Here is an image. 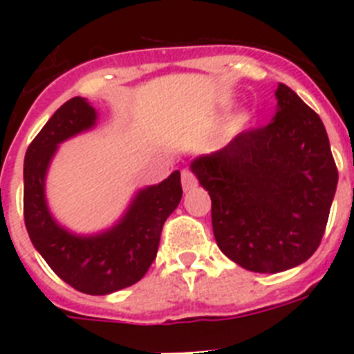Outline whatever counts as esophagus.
Instances as JSON below:
<instances>
[{
    "mask_svg": "<svg viewBox=\"0 0 354 354\" xmlns=\"http://www.w3.org/2000/svg\"><path fill=\"white\" fill-rule=\"evenodd\" d=\"M196 177L192 174L189 170H184L183 171V189L184 192H192V189H195L196 187Z\"/></svg>",
    "mask_w": 354,
    "mask_h": 354,
    "instance_id": "34e87169",
    "label": "esophagus"
}]
</instances>
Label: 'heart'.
<instances>
[{
    "label": "heart",
    "instance_id": "b5f03b06",
    "mask_svg": "<svg viewBox=\"0 0 354 354\" xmlns=\"http://www.w3.org/2000/svg\"><path fill=\"white\" fill-rule=\"evenodd\" d=\"M246 122H248V115H239V117H237L236 120L230 124V127H228V133L237 134L239 131H243V127L246 126Z\"/></svg>",
    "mask_w": 354,
    "mask_h": 354
}]
</instances>
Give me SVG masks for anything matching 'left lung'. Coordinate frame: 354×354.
<instances>
[{
    "label": "left lung",
    "instance_id": "obj_1",
    "mask_svg": "<svg viewBox=\"0 0 354 354\" xmlns=\"http://www.w3.org/2000/svg\"><path fill=\"white\" fill-rule=\"evenodd\" d=\"M274 97L268 126L192 162L211 196L216 243L255 273H280L314 255L339 183L323 120L283 83Z\"/></svg>",
    "mask_w": 354,
    "mask_h": 354
}]
</instances>
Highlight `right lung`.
I'll use <instances>...</instances> for the list:
<instances>
[{
  "mask_svg": "<svg viewBox=\"0 0 354 354\" xmlns=\"http://www.w3.org/2000/svg\"><path fill=\"white\" fill-rule=\"evenodd\" d=\"M97 124V111L84 97H74L30 143L24 156V223L37 252L58 277L76 290L104 296L126 289L149 271L158 255L168 216L183 198L180 171L142 187L113 227L97 234H74L53 218L46 177L58 145Z\"/></svg>",
  "mask_w": 354,
  "mask_h": 354,
  "instance_id": "1",
  "label": "right lung"
}]
</instances>
